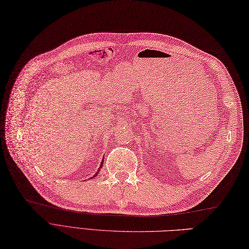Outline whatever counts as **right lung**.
I'll use <instances>...</instances> for the list:
<instances>
[{
	"instance_id": "obj_1",
	"label": "right lung",
	"mask_w": 249,
	"mask_h": 249,
	"mask_svg": "<svg viewBox=\"0 0 249 249\" xmlns=\"http://www.w3.org/2000/svg\"><path fill=\"white\" fill-rule=\"evenodd\" d=\"M102 163H104V160H101V165H100V167H101V166H102ZM99 170H100V169H98V171H97V172H96V173H95V175H94V177H92V178H95V177H96V175H97V174H98V173H99Z\"/></svg>"
}]
</instances>
